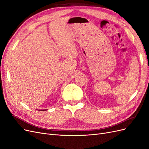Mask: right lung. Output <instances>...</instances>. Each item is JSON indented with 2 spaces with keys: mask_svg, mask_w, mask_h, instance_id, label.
<instances>
[{
  "mask_svg": "<svg viewBox=\"0 0 149 149\" xmlns=\"http://www.w3.org/2000/svg\"><path fill=\"white\" fill-rule=\"evenodd\" d=\"M41 111H42V110H41ZM43 111H44V110H43Z\"/></svg>",
  "mask_w": 149,
  "mask_h": 149,
  "instance_id": "1",
  "label": "right lung"
}]
</instances>
